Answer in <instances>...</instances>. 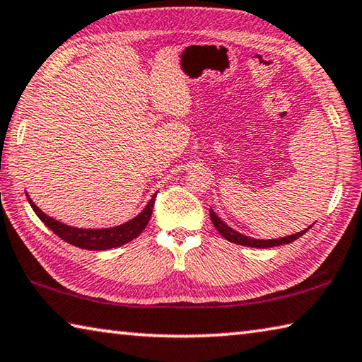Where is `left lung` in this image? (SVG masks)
I'll return each instance as SVG.
<instances>
[{
    "instance_id": "8db88e82",
    "label": "left lung",
    "mask_w": 362,
    "mask_h": 362,
    "mask_svg": "<svg viewBox=\"0 0 362 362\" xmlns=\"http://www.w3.org/2000/svg\"><path fill=\"white\" fill-rule=\"evenodd\" d=\"M211 214V220L214 226H216L217 231L222 235L225 240H228L230 243H235V244H240V246H247V247H259V249H265V247H274V246H283V244H289L292 241H296L297 238H300L302 235H305L306 231H308V228H305L302 231L296 233V235H289V236H284V238H276V240H255V238H250V236H246L243 235V233L233 230L231 226L226 225L222 218H218V216L216 212H214L212 209L209 211Z\"/></svg>"
}]
</instances>
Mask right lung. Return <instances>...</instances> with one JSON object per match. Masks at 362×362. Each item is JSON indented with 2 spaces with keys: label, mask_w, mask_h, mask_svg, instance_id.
I'll use <instances>...</instances> for the list:
<instances>
[{
  "label": "right lung",
  "mask_w": 362,
  "mask_h": 362,
  "mask_svg": "<svg viewBox=\"0 0 362 362\" xmlns=\"http://www.w3.org/2000/svg\"><path fill=\"white\" fill-rule=\"evenodd\" d=\"M25 194L30 206L33 207L35 214L40 217L41 222L45 223L49 230L56 233V235L59 238H62L64 241L73 244V246L88 249V250H108V249L119 247L122 244L136 240L150 222L153 204H155V198H156V193H155L148 201V204L144 207L142 212H139L134 218L127 220L126 223L110 226V228H78V226L66 225V223L59 222V220H56L54 217H49L47 214L42 212L40 207L33 203L28 193Z\"/></svg>",
  "instance_id": "obj_1"
}]
</instances>
